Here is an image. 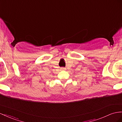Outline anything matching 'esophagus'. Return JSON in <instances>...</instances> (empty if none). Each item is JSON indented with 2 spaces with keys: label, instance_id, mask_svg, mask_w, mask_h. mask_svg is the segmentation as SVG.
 Instances as JSON below:
<instances>
[{
  "label": "esophagus",
  "instance_id": "1",
  "mask_svg": "<svg viewBox=\"0 0 122 122\" xmlns=\"http://www.w3.org/2000/svg\"><path fill=\"white\" fill-rule=\"evenodd\" d=\"M61 70H62V71H65V70H66V69L65 68H64V67L61 68Z\"/></svg>",
  "mask_w": 122,
  "mask_h": 122
}]
</instances>
